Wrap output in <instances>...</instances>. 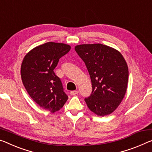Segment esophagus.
Masks as SVG:
<instances>
[{
  "mask_svg": "<svg viewBox=\"0 0 152 152\" xmlns=\"http://www.w3.org/2000/svg\"><path fill=\"white\" fill-rule=\"evenodd\" d=\"M78 90H73V91H71V92H70V94H71V95L72 96H75L77 94H78Z\"/></svg>",
  "mask_w": 152,
  "mask_h": 152,
  "instance_id": "obj_1",
  "label": "esophagus"
}]
</instances>
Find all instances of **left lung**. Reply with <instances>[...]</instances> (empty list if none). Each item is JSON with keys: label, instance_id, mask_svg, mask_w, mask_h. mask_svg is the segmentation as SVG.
Returning <instances> with one entry per match:
<instances>
[{"label": "left lung", "instance_id": "obj_1", "mask_svg": "<svg viewBox=\"0 0 152 152\" xmlns=\"http://www.w3.org/2000/svg\"><path fill=\"white\" fill-rule=\"evenodd\" d=\"M75 50L85 62L92 81V94L85 99L88 108L97 115H109L120 105L126 92V62L120 52L102 44H83Z\"/></svg>", "mask_w": 152, "mask_h": 152}]
</instances>
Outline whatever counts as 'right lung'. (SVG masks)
<instances>
[{"label": "right lung", "mask_w": 152, "mask_h": 152, "mask_svg": "<svg viewBox=\"0 0 152 152\" xmlns=\"http://www.w3.org/2000/svg\"><path fill=\"white\" fill-rule=\"evenodd\" d=\"M70 50L66 44L48 42L30 50L22 63L21 77L27 92L39 107L51 113L59 111L68 99L53 70Z\"/></svg>", "instance_id": "right-lung-1"}]
</instances>
